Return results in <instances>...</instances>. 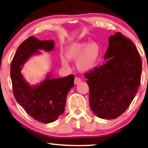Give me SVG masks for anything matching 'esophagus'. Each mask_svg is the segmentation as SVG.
I'll list each match as a JSON object with an SVG mask.
<instances>
[{
    "mask_svg": "<svg viewBox=\"0 0 148 148\" xmlns=\"http://www.w3.org/2000/svg\"><path fill=\"white\" fill-rule=\"evenodd\" d=\"M80 81H81V80H80V78L76 77L75 79H74V84H78V83H79V82H80Z\"/></svg>",
    "mask_w": 148,
    "mask_h": 148,
    "instance_id": "34e87169",
    "label": "esophagus"
}]
</instances>
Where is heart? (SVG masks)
Instances as JSON below:
<instances>
[{
	"label": "heart",
	"instance_id": "heart-1",
	"mask_svg": "<svg viewBox=\"0 0 148 148\" xmlns=\"http://www.w3.org/2000/svg\"><path fill=\"white\" fill-rule=\"evenodd\" d=\"M101 49L99 45L88 40L73 42L66 50V56L69 60L78 59L76 66L81 72H88L94 69L101 58ZM61 61L62 64H68L66 59L62 58Z\"/></svg>",
	"mask_w": 148,
	"mask_h": 148
}]
</instances>
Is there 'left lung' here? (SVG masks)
Returning a JSON list of instances; mask_svg holds the SVG:
<instances>
[{
  "instance_id": "8db88e82",
  "label": "left lung",
  "mask_w": 148,
  "mask_h": 148,
  "mask_svg": "<svg viewBox=\"0 0 148 148\" xmlns=\"http://www.w3.org/2000/svg\"><path fill=\"white\" fill-rule=\"evenodd\" d=\"M99 68L84 74L89 87V103L102 119H114L126 111L140 84L142 62L135 45L121 32L109 38Z\"/></svg>"
}]
</instances>
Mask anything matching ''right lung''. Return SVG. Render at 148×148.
<instances>
[{"label": "right lung", "instance_id": "1", "mask_svg": "<svg viewBox=\"0 0 148 148\" xmlns=\"http://www.w3.org/2000/svg\"><path fill=\"white\" fill-rule=\"evenodd\" d=\"M53 40H40L31 36L19 45L11 64V78L15 98L33 119L42 123L56 121L64 113L66 97L74 86V76L52 78L48 73L40 83L30 85L21 74L23 66L32 56L40 55V50L51 51Z\"/></svg>", "mask_w": 148, "mask_h": 148}]
</instances>
